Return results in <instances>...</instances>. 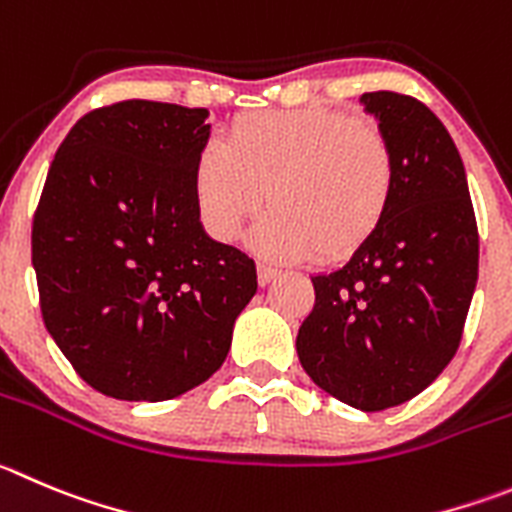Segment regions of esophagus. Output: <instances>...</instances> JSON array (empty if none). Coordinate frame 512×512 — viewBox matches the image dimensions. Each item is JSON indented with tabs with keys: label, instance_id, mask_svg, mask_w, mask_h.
Wrapping results in <instances>:
<instances>
[{
	"label": "esophagus",
	"instance_id": "esophagus-1",
	"mask_svg": "<svg viewBox=\"0 0 512 512\" xmlns=\"http://www.w3.org/2000/svg\"><path fill=\"white\" fill-rule=\"evenodd\" d=\"M280 275V270L278 267H270V265H257V283L262 285V288H265V285H270L272 280L278 278Z\"/></svg>",
	"mask_w": 512,
	"mask_h": 512
}]
</instances>
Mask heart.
<instances>
[{
	"label": "heart",
	"mask_w": 512,
	"mask_h": 512,
	"mask_svg": "<svg viewBox=\"0 0 512 512\" xmlns=\"http://www.w3.org/2000/svg\"><path fill=\"white\" fill-rule=\"evenodd\" d=\"M394 148L376 126L328 108L250 113L207 143L191 171L209 237L234 242L260 214L252 245L278 260L341 262L379 232L396 194Z\"/></svg>",
	"instance_id": "b5f03b06"
}]
</instances>
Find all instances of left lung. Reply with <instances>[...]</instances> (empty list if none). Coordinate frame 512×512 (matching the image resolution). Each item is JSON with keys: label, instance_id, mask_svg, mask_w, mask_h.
Instances as JSON below:
<instances>
[{"label": "left lung", "instance_id": "8db88e82", "mask_svg": "<svg viewBox=\"0 0 512 512\" xmlns=\"http://www.w3.org/2000/svg\"><path fill=\"white\" fill-rule=\"evenodd\" d=\"M394 148L396 194L379 232L341 270L315 275L298 331L305 374L348 407L414 399L450 364L477 283L475 209L460 151L422 100L361 95Z\"/></svg>", "mask_w": 512, "mask_h": 512}]
</instances>
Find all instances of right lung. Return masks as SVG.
Masks as SVG:
<instances>
[{"label": "right lung", "instance_id": "obj_1", "mask_svg": "<svg viewBox=\"0 0 512 512\" xmlns=\"http://www.w3.org/2000/svg\"><path fill=\"white\" fill-rule=\"evenodd\" d=\"M207 108L121 100L57 148L32 219L45 328L80 379L126 401L204 384L257 290L252 257L209 240L191 171Z\"/></svg>", "mask_w": 512, "mask_h": 512}]
</instances>
